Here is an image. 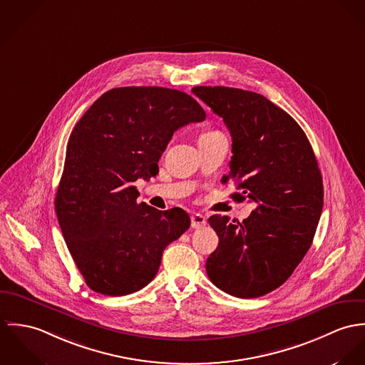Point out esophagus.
<instances>
[{
    "label": "esophagus",
    "mask_w": 365,
    "mask_h": 365,
    "mask_svg": "<svg viewBox=\"0 0 365 365\" xmlns=\"http://www.w3.org/2000/svg\"><path fill=\"white\" fill-rule=\"evenodd\" d=\"M205 224H207V220H205V217L202 215V214H193L192 215V228L193 230L202 228Z\"/></svg>",
    "instance_id": "obj_1"
}]
</instances>
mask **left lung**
I'll list each match as a JSON object with an SVG mask.
<instances>
[{
	"mask_svg": "<svg viewBox=\"0 0 365 365\" xmlns=\"http://www.w3.org/2000/svg\"><path fill=\"white\" fill-rule=\"evenodd\" d=\"M193 93L222 118L232 137V199L256 202L250 217L212 215L218 246L205 263L211 283L238 298L279 288L311 247L324 207L322 175L314 150L287 112L260 93L228 86H195Z\"/></svg>",
	"mask_w": 365,
	"mask_h": 365,
	"instance_id": "left-lung-1",
	"label": "left lung"
}]
</instances>
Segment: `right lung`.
<instances>
[{
	"mask_svg": "<svg viewBox=\"0 0 365 365\" xmlns=\"http://www.w3.org/2000/svg\"><path fill=\"white\" fill-rule=\"evenodd\" d=\"M190 95L163 86L105 92L76 124L56 195V214L86 285L120 297L151 283L163 249L190 227L179 207L160 211L133 185L158 175L173 133L202 122Z\"/></svg>",
	"mask_w": 365,
	"mask_h": 365,
	"instance_id": "1",
	"label": "right lung"
}]
</instances>
